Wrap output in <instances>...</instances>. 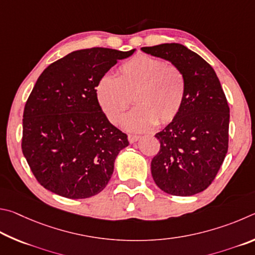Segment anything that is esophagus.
<instances>
[{
    "mask_svg": "<svg viewBox=\"0 0 255 255\" xmlns=\"http://www.w3.org/2000/svg\"><path fill=\"white\" fill-rule=\"evenodd\" d=\"M128 142H130V143H134V142H136L137 140L140 139V135L128 134Z\"/></svg>",
    "mask_w": 255,
    "mask_h": 255,
    "instance_id": "obj_1",
    "label": "esophagus"
}]
</instances>
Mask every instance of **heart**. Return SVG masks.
I'll list each match as a JSON object with an SVG mask.
<instances>
[{
    "label": "heart",
    "instance_id": "b5f03b06",
    "mask_svg": "<svg viewBox=\"0 0 255 255\" xmlns=\"http://www.w3.org/2000/svg\"><path fill=\"white\" fill-rule=\"evenodd\" d=\"M186 95V78L176 65L148 55H137L120 67V76L107 73L96 87L98 104L112 123L136 104L124 119L131 131L167 124L179 113Z\"/></svg>",
    "mask_w": 255,
    "mask_h": 255
}]
</instances>
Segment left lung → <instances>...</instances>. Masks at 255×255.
Returning a JSON list of instances; mask_svg holds the SVG:
<instances>
[{
  "instance_id": "obj_1",
  "label": "left lung",
  "mask_w": 255,
  "mask_h": 255,
  "mask_svg": "<svg viewBox=\"0 0 255 255\" xmlns=\"http://www.w3.org/2000/svg\"><path fill=\"white\" fill-rule=\"evenodd\" d=\"M141 50L170 61L186 78L180 112L155 134L160 150L151 161L153 180L169 195H196L215 179L229 149L226 96L212 66L182 44L162 43Z\"/></svg>"
}]
</instances>
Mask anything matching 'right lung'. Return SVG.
Listing matches in <instances>:
<instances>
[{
    "instance_id": "right-lung-1",
    "label": "right lung",
    "mask_w": 255,
    "mask_h": 255,
    "mask_svg": "<svg viewBox=\"0 0 255 255\" xmlns=\"http://www.w3.org/2000/svg\"><path fill=\"white\" fill-rule=\"evenodd\" d=\"M135 49L91 48L52 62L35 83L23 112L22 152L44 188L70 199L105 188L128 135L110 123L96 87L116 62Z\"/></svg>"
}]
</instances>
